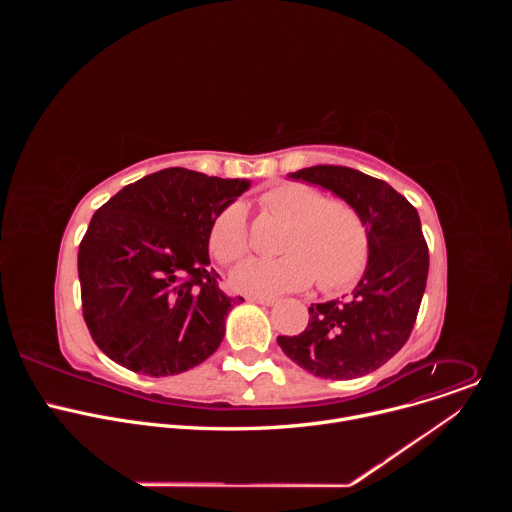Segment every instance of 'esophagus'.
<instances>
[{
	"label": "esophagus",
	"mask_w": 512,
	"mask_h": 512,
	"mask_svg": "<svg viewBox=\"0 0 512 512\" xmlns=\"http://www.w3.org/2000/svg\"><path fill=\"white\" fill-rule=\"evenodd\" d=\"M247 302H251V304H259V306H273L277 300H273V298H259V296H249V298H247Z\"/></svg>",
	"instance_id": "obj_1"
}]
</instances>
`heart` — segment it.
Returning a JSON list of instances; mask_svg holds the SVG:
<instances>
[{
    "label": "heart",
    "mask_w": 512,
    "mask_h": 512,
    "mask_svg": "<svg viewBox=\"0 0 512 512\" xmlns=\"http://www.w3.org/2000/svg\"><path fill=\"white\" fill-rule=\"evenodd\" d=\"M263 206L285 218L279 257H251L231 273V287L241 294L275 298L308 287L316 277L322 287H342L364 267L369 253L360 214L344 200H326L304 184H279L261 198ZM249 249L247 214L233 202L214 216L208 251L225 265Z\"/></svg>",
    "instance_id": "obj_1"
}]
</instances>
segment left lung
<instances>
[{
  "mask_svg": "<svg viewBox=\"0 0 512 512\" xmlns=\"http://www.w3.org/2000/svg\"><path fill=\"white\" fill-rule=\"evenodd\" d=\"M287 178L330 190L360 214L369 261L346 300L312 304L308 328L277 344L316 377L369 375L403 348L419 312L429 271L419 214L387 182L352 168L312 166Z\"/></svg>",
  "mask_w": 512,
  "mask_h": 512,
  "instance_id": "obj_1",
  "label": "left lung"
}]
</instances>
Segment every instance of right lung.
<instances>
[{
  "label": "right lung",
  "mask_w": 512,
  "mask_h": 512,
  "mask_svg": "<svg viewBox=\"0 0 512 512\" xmlns=\"http://www.w3.org/2000/svg\"><path fill=\"white\" fill-rule=\"evenodd\" d=\"M251 182L168 168L121 188L79 247L83 316L121 367L168 377L206 360L239 300L210 269L208 229Z\"/></svg>",
  "instance_id": "1"
}]
</instances>
